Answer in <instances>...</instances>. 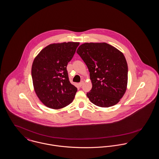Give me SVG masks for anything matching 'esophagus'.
Listing matches in <instances>:
<instances>
[{"label":"esophagus","mask_w":159,"mask_h":159,"mask_svg":"<svg viewBox=\"0 0 159 159\" xmlns=\"http://www.w3.org/2000/svg\"><path fill=\"white\" fill-rule=\"evenodd\" d=\"M83 84H84V81H82V82H80L79 84V86L80 87H81L83 85Z\"/></svg>","instance_id":"esophagus-1"}]
</instances>
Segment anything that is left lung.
I'll list each match as a JSON object with an SVG mask.
<instances>
[{
    "mask_svg": "<svg viewBox=\"0 0 159 159\" xmlns=\"http://www.w3.org/2000/svg\"><path fill=\"white\" fill-rule=\"evenodd\" d=\"M77 53L85 63L93 87L86 96L94 105L110 107L124 95L128 65L122 52L107 43H85Z\"/></svg>",
    "mask_w": 159,
    "mask_h": 159,
    "instance_id": "obj_1",
    "label": "left lung"
}]
</instances>
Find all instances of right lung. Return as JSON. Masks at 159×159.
<instances>
[{
    "label": "right lung",
    "instance_id": "1",
    "mask_svg": "<svg viewBox=\"0 0 159 159\" xmlns=\"http://www.w3.org/2000/svg\"><path fill=\"white\" fill-rule=\"evenodd\" d=\"M79 42L53 43L42 49L34 59L31 75L37 97L47 107L60 109L70 104L77 91L69 80L66 66Z\"/></svg>",
    "mask_w": 159,
    "mask_h": 159
}]
</instances>
